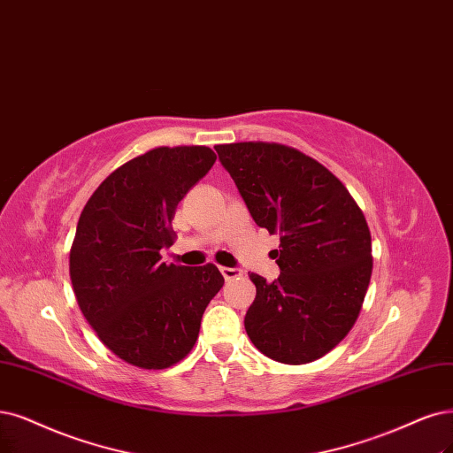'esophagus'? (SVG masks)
Masks as SVG:
<instances>
[{"label":"esophagus","mask_w":453,"mask_h":453,"mask_svg":"<svg viewBox=\"0 0 453 453\" xmlns=\"http://www.w3.org/2000/svg\"><path fill=\"white\" fill-rule=\"evenodd\" d=\"M220 273H222V276H224L227 281L242 276V271H241V269H229V266H220Z\"/></svg>","instance_id":"obj_1"}]
</instances>
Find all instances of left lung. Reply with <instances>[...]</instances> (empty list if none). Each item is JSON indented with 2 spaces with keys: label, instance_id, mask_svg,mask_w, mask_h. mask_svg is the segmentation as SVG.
<instances>
[{
  "label": "left lung",
  "instance_id": "8db88e82",
  "mask_svg": "<svg viewBox=\"0 0 453 453\" xmlns=\"http://www.w3.org/2000/svg\"><path fill=\"white\" fill-rule=\"evenodd\" d=\"M259 227L280 235L273 283L250 274L248 338L281 364L325 357L353 328L370 286L372 235L343 182L289 145H214Z\"/></svg>",
  "mask_w": 453,
  "mask_h": 453
}]
</instances>
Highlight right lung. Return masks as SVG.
<instances>
[{
  "label": "right lung",
  "mask_w": 453,
  "mask_h": 453,
  "mask_svg": "<svg viewBox=\"0 0 453 453\" xmlns=\"http://www.w3.org/2000/svg\"><path fill=\"white\" fill-rule=\"evenodd\" d=\"M216 160L205 145L155 147L110 173L83 207L69 271L86 321L115 357L165 370L187 357L222 289L212 263L165 265L179 201Z\"/></svg>",
  "instance_id": "1"
}]
</instances>
